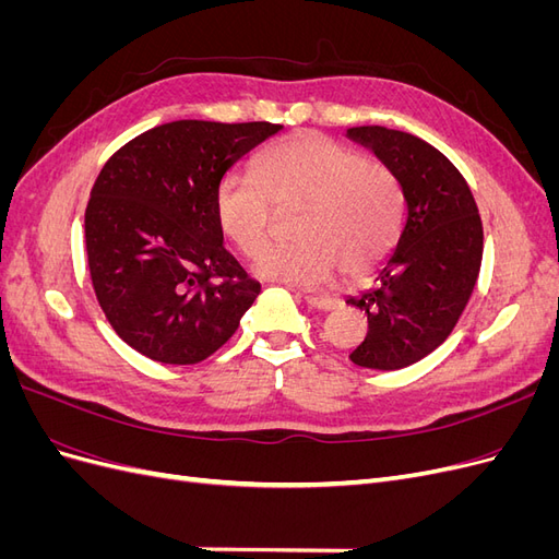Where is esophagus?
Wrapping results in <instances>:
<instances>
[{"label": "esophagus", "mask_w": 559, "mask_h": 559, "mask_svg": "<svg viewBox=\"0 0 559 559\" xmlns=\"http://www.w3.org/2000/svg\"><path fill=\"white\" fill-rule=\"evenodd\" d=\"M302 300H306L310 308L321 310V312H329V310L337 308V300H335V298H329V296H312V294H306V296H302Z\"/></svg>", "instance_id": "obj_1"}]
</instances>
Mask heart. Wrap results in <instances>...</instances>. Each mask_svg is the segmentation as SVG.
Listing matches in <instances>:
<instances>
[{
    "label": "heart",
    "mask_w": 559,
    "mask_h": 559,
    "mask_svg": "<svg viewBox=\"0 0 559 559\" xmlns=\"http://www.w3.org/2000/svg\"><path fill=\"white\" fill-rule=\"evenodd\" d=\"M300 206L299 245L263 252L274 210ZM214 216L245 257L262 251L253 263L259 277L321 289L341 270L361 277L386 259L403 226V191L384 163L324 134L300 132L267 146L253 177L233 170L218 179Z\"/></svg>",
    "instance_id": "heart-1"
}]
</instances>
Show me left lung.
Listing matches in <instances>:
<instances>
[{
  "mask_svg": "<svg viewBox=\"0 0 559 559\" xmlns=\"http://www.w3.org/2000/svg\"><path fill=\"white\" fill-rule=\"evenodd\" d=\"M392 170L403 191V230L378 284L347 306L366 312L368 333L349 359L399 370L445 343L476 286L483 222L462 173L441 151L411 132L382 126L349 128Z\"/></svg>",
  "mask_w": 559,
  "mask_h": 559,
  "instance_id": "8db88e82",
  "label": "left lung"
}]
</instances>
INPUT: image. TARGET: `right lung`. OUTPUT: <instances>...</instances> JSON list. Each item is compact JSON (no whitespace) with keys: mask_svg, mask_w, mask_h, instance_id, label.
<instances>
[{"mask_svg":"<svg viewBox=\"0 0 559 559\" xmlns=\"http://www.w3.org/2000/svg\"><path fill=\"white\" fill-rule=\"evenodd\" d=\"M267 121H173L121 146L86 207V253L99 308L123 343L160 364H198L230 341L261 294L224 247L214 189Z\"/></svg>","mask_w":559,"mask_h":559,"instance_id":"1","label":"right lung"}]
</instances>
